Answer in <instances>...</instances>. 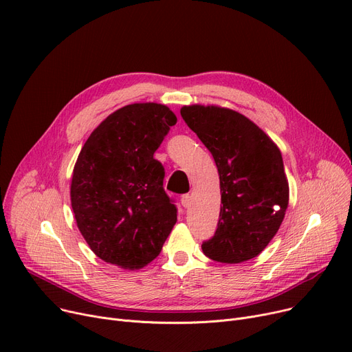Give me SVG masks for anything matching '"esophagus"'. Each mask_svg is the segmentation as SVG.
<instances>
[{
  "instance_id": "esophagus-1",
  "label": "esophagus",
  "mask_w": 352,
  "mask_h": 352,
  "mask_svg": "<svg viewBox=\"0 0 352 352\" xmlns=\"http://www.w3.org/2000/svg\"><path fill=\"white\" fill-rule=\"evenodd\" d=\"M191 195L190 194H184L182 197H181V204H182V207L184 208H188V207H191Z\"/></svg>"
}]
</instances>
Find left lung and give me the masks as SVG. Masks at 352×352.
Segmentation results:
<instances>
[{"label":"left lung","instance_id":"1","mask_svg":"<svg viewBox=\"0 0 352 352\" xmlns=\"http://www.w3.org/2000/svg\"><path fill=\"white\" fill-rule=\"evenodd\" d=\"M181 117L218 168L219 219L202 251L218 263L239 264L261 254L285 217L288 179L280 148L245 116L217 105H184Z\"/></svg>","mask_w":352,"mask_h":352}]
</instances>
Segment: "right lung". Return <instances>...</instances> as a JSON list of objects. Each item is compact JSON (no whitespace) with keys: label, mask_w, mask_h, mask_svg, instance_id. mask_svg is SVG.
Segmentation results:
<instances>
[{"label":"right lung","mask_w":352,"mask_h":352,"mask_svg":"<svg viewBox=\"0 0 352 352\" xmlns=\"http://www.w3.org/2000/svg\"><path fill=\"white\" fill-rule=\"evenodd\" d=\"M177 124L157 102L125 105L91 133L74 165L71 207L91 251L105 263L140 270L158 256L177 223L154 153Z\"/></svg>","instance_id":"1"}]
</instances>
